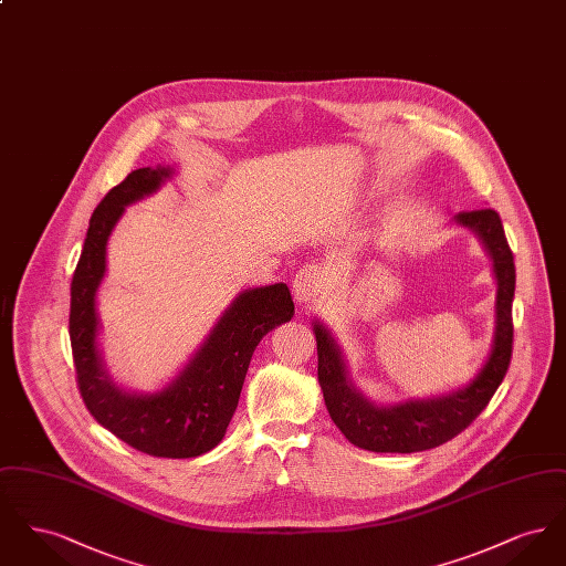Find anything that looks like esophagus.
Here are the masks:
<instances>
[{
	"instance_id": "esophagus-1",
	"label": "esophagus",
	"mask_w": 566,
	"mask_h": 566,
	"mask_svg": "<svg viewBox=\"0 0 566 566\" xmlns=\"http://www.w3.org/2000/svg\"><path fill=\"white\" fill-rule=\"evenodd\" d=\"M326 271L316 263L303 265L301 270L296 271L295 280H293V293L298 303H307L314 296L321 295L326 289Z\"/></svg>"
}]
</instances>
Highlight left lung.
Wrapping results in <instances>:
<instances>
[{"label":"left lung","instance_id":"obj_1","mask_svg":"<svg viewBox=\"0 0 566 566\" xmlns=\"http://www.w3.org/2000/svg\"><path fill=\"white\" fill-rule=\"evenodd\" d=\"M457 222L471 227L484 240L488 252L492 254L499 282L494 346L484 369L467 388L431 401H409L388 409L374 407L346 379L342 356L328 331L321 324H314L318 344V381L323 388L324 403L337 429L363 450L409 454L431 450L454 439L458 432L464 431L484 411L485 405L490 403L510 369L515 265L501 216L492 208H482L460 212Z\"/></svg>","mask_w":566,"mask_h":566}]
</instances>
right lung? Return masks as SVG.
Returning a JSON list of instances; mask_svg holds the SVG:
<instances>
[{
  "label": "right lung",
  "mask_w": 566,
  "mask_h": 566,
  "mask_svg": "<svg viewBox=\"0 0 566 566\" xmlns=\"http://www.w3.org/2000/svg\"><path fill=\"white\" fill-rule=\"evenodd\" d=\"M167 176L169 167L135 169L95 208L70 289V342L82 401L104 429L150 457L195 458L224 437L252 354L270 331L293 318L295 303L286 284L245 291L163 392L134 397L114 388L95 344V293L106 273V243L125 206L155 192Z\"/></svg>",
  "instance_id": "right-lung-1"
}]
</instances>
